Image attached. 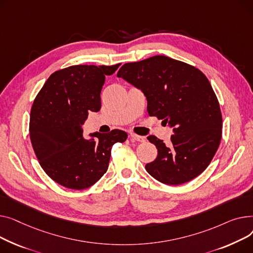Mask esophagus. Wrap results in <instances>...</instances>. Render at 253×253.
<instances>
[{
    "label": "esophagus",
    "instance_id": "34e87169",
    "mask_svg": "<svg viewBox=\"0 0 253 253\" xmlns=\"http://www.w3.org/2000/svg\"><path fill=\"white\" fill-rule=\"evenodd\" d=\"M130 138H131V140H133V141H137V142H141V143H143V142H145V138L144 137H142V136H139V135H136V133H131L130 132Z\"/></svg>",
    "mask_w": 253,
    "mask_h": 253
}]
</instances>
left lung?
<instances>
[{
    "mask_svg": "<svg viewBox=\"0 0 253 253\" xmlns=\"http://www.w3.org/2000/svg\"><path fill=\"white\" fill-rule=\"evenodd\" d=\"M117 77L142 90L150 116L174 127L169 145L155 136L147 138L158 151L145 167L148 173L163 184L181 185L204 171L219 146L222 127L218 100L204 74L158 55L126 63Z\"/></svg>",
    "mask_w": 253,
    "mask_h": 253,
    "instance_id": "1",
    "label": "left lung"
}]
</instances>
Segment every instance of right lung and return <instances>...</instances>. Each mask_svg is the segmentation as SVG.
<instances>
[{
    "label": "right lung",
    "mask_w": 253,
    "mask_h": 253,
    "mask_svg": "<svg viewBox=\"0 0 253 253\" xmlns=\"http://www.w3.org/2000/svg\"><path fill=\"white\" fill-rule=\"evenodd\" d=\"M115 65H72L52 73L37 95L29 118V136L40 166L53 181L73 190L93 186L108 169L112 146L127 139L113 129L91 133L81 127L88 112L101 109V90Z\"/></svg>",
    "instance_id": "add662e5"
}]
</instances>
